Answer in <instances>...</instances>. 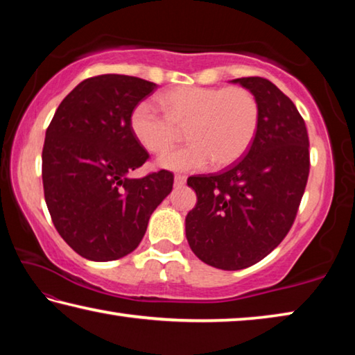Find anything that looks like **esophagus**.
<instances>
[{
	"instance_id": "esophagus-1",
	"label": "esophagus",
	"mask_w": 355,
	"mask_h": 355,
	"mask_svg": "<svg viewBox=\"0 0 355 355\" xmlns=\"http://www.w3.org/2000/svg\"><path fill=\"white\" fill-rule=\"evenodd\" d=\"M186 175H182V173H178V175H175V178H173V183H175V186H183L186 183Z\"/></svg>"
}]
</instances>
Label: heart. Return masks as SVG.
<instances>
[{"label":"heart","instance_id":"obj_1","mask_svg":"<svg viewBox=\"0 0 355 355\" xmlns=\"http://www.w3.org/2000/svg\"><path fill=\"white\" fill-rule=\"evenodd\" d=\"M155 107L142 101L130 116L136 141L150 153H163L180 141L188 146L164 153L158 166L173 172L200 171L211 161L225 167L241 158L254 142L260 123V105L245 87L182 86L161 94Z\"/></svg>","mask_w":355,"mask_h":355}]
</instances>
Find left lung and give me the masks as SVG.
I'll use <instances>...</instances> for the list:
<instances>
[{"mask_svg":"<svg viewBox=\"0 0 355 355\" xmlns=\"http://www.w3.org/2000/svg\"><path fill=\"white\" fill-rule=\"evenodd\" d=\"M232 83L255 95L260 123L248 153L227 171L189 177V248L203 263L238 271L263 260L290 232L310 172L309 135L293 101L266 78Z\"/></svg>","mask_w":355,"mask_h":355,"instance_id":"left-lung-1","label":"left lung"}]
</instances>
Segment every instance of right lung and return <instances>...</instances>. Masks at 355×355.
<instances>
[{
    "label": "right lung",
    "mask_w": 355,
    "mask_h": 355,
    "mask_svg": "<svg viewBox=\"0 0 355 355\" xmlns=\"http://www.w3.org/2000/svg\"><path fill=\"white\" fill-rule=\"evenodd\" d=\"M155 89L136 76L87 78L61 101L46 128L42 180L48 211L64 241L87 260L133 252L172 191L167 171L127 177L148 159L131 133V111Z\"/></svg>",
    "instance_id": "obj_1"
}]
</instances>
